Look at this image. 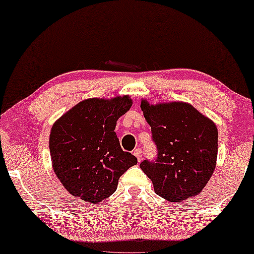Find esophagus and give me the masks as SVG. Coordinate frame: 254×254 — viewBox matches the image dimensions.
<instances>
[{
    "label": "esophagus",
    "instance_id": "obj_1",
    "mask_svg": "<svg viewBox=\"0 0 254 254\" xmlns=\"http://www.w3.org/2000/svg\"><path fill=\"white\" fill-rule=\"evenodd\" d=\"M134 155L136 156V159L138 162H142L143 159V155H142V149L140 148H136L134 149Z\"/></svg>",
    "mask_w": 254,
    "mask_h": 254
}]
</instances>
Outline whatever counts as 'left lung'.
<instances>
[{
	"mask_svg": "<svg viewBox=\"0 0 254 254\" xmlns=\"http://www.w3.org/2000/svg\"><path fill=\"white\" fill-rule=\"evenodd\" d=\"M140 108L157 147L155 162L145 160L140 169L152 180L155 193L171 202L197 196L216 168L215 123L184 101L151 105L142 99Z\"/></svg>",
	"mask_w": 254,
	"mask_h": 254,
	"instance_id": "1",
	"label": "left lung"
}]
</instances>
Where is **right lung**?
Segmentation results:
<instances>
[{
    "instance_id": "right-lung-1",
    "label": "right lung",
    "mask_w": 254,
    "mask_h": 254,
    "mask_svg": "<svg viewBox=\"0 0 254 254\" xmlns=\"http://www.w3.org/2000/svg\"><path fill=\"white\" fill-rule=\"evenodd\" d=\"M131 105L129 95L85 99L54 123L49 135L53 170L72 196L98 203L110 197L119 178L137 164L131 153L123 151L115 131Z\"/></svg>"
}]
</instances>
